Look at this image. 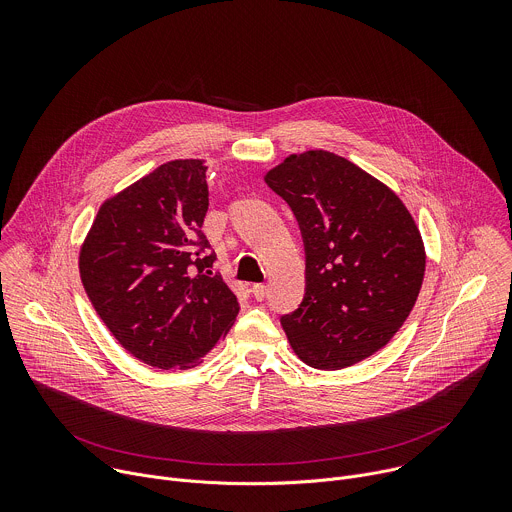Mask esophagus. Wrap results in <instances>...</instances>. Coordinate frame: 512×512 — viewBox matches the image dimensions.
Instances as JSON below:
<instances>
[{
	"label": "esophagus",
	"mask_w": 512,
	"mask_h": 512,
	"mask_svg": "<svg viewBox=\"0 0 512 512\" xmlns=\"http://www.w3.org/2000/svg\"><path fill=\"white\" fill-rule=\"evenodd\" d=\"M251 291H253V298L257 302H263L267 298V285H263V283H255Z\"/></svg>",
	"instance_id": "esophagus-1"
}]
</instances>
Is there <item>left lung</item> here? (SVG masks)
Returning a JSON list of instances; mask_svg holds the SVG:
<instances>
[{"mask_svg": "<svg viewBox=\"0 0 512 512\" xmlns=\"http://www.w3.org/2000/svg\"><path fill=\"white\" fill-rule=\"evenodd\" d=\"M294 212L306 251V294L281 316L294 352L338 371L383 348L419 296L425 251L405 204L352 162L314 150L265 176Z\"/></svg>", "mask_w": 512, "mask_h": 512, "instance_id": "obj_1", "label": "left lung"}]
</instances>
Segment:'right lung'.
Wrapping results in <instances>:
<instances>
[{
  "mask_svg": "<svg viewBox=\"0 0 512 512\" xmlns=\"http://www.w3.org/2000/svg\"><path fill=\"white\" fill-rule=\"evenodd\" d=\"M206 210V166L174 160L109 198L81 249L95 312L150 367H196L239 314L237 296L210 271Z\"/></svg>",
  "mask_w": 512,
  "mask_h": 512,
  "instance_id": "obj_1",
  "label": "right lung"
}]
</instances>
